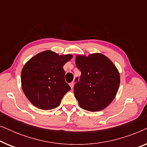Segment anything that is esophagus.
Returning <instances> with one entry per match:
<instances>
[{"label": "esophagus", "mask_w": 147, "mask_h": 147, "mask_svg": "<svg viewBox=\"0 0 147 147\" xmlns=\"http://www.w3.org/2000/svg\"><path fill=\"white\" fill-rule=\"evenodd\" d=\"M69 86H70V87H71V88L72 89V88H74V82H71V83H70V84H69Z\"/></svg>", "instance_id": "esophagus-1"}]
</instances>
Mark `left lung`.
Here are the masks:
<instances>
[{"label": "left lung", "instance_id": "left-lung-1", "mask_svg": "<svg viewBox=\"0 0 147 147\" xmlns=\"http://www.w3.org/2000/svg\"><path fill=\"white\" fill-rule=\"evenodd\" d=\"M76 64L82 73L74 88L80 107L90 112L106 108L113 101L120 86V74L115 65L99 53L77 55Z\"/></svg>", "mask_w": 147, "mask_h": 147}]
</instances>
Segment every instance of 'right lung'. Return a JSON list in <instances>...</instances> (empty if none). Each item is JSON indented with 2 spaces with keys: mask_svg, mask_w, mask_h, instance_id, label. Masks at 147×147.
Segmentation results:
<instances>
[{
  "mask_svg": "<svg viewBox=\"0 0 147 147\" xmlns=\"http://www.w3.org/2000/svg\"><path fill=\"white\" fill-rule=\"evenodd\" d=\"M73 55H59L46 50L31 58L21 71L23 91L36 107L51 110L61 103L63 96L71 90L65 81L63 65Z\"/></svg>",
  "mask_w": 147,
  "mask_h": 147,
  "instance_id": "1",
  "label": "right lung"
}]
</instances>
